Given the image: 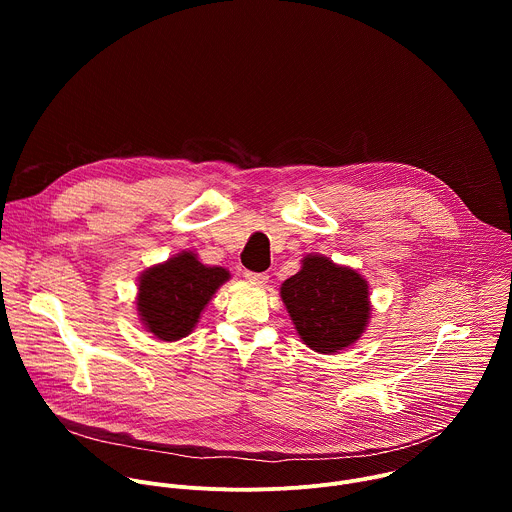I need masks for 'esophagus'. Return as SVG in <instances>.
<instances>
[{
  "mask_svg": "<svg viewBox=\"0 0 512 512\" xmlns=\"http://www.w3.org/2000/svg\"><path fill=\"white\" fill-rule=\"evenodd\" d=\"M245 279L251 281V283H257V285H265L269 275L267 273H255V271H245Z\"/></svg>",
  "mask_w": 512,
  "mask_h": 512,
  "instance_id": "esophagus-1",
  "label": "esophagus"
}]
</instances>
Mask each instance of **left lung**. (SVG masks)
<instances>
[{"label":"left lung","mask_w":512,"mask_h":512,"mask_svg":"<svg viewBox=\"0 0 512 512\" xmlns=\"http://www.w3.org/2000/svg\"><path fill=\"white\" fill-rule=\"evenodd\" d=\"M281 300L304 344L322 354L354 344L371 318L367 281L322 255L304 257L281 283Z\"/></svg>","instance_id":"left-lung-1"}]
</instances>
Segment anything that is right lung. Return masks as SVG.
<instances>
[{"instance_id":"1","label":"right lung","mask_w":512,"mask_h":512,"mask_svg":"<svg viewBox=\"0 0 512 512\" xmlns=\"http://www.w3.org/2000/svg\"><path fill=\"white\" fill-rule=\"evenodd\" d=\"M223 267H206L182 251L139 277L137 314L156 338L174 342L192 332L214 291L229 279Z\"/></svg>"}]
</instances>
